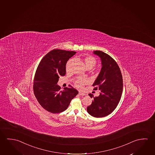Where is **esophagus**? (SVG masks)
<instances>
[{"label": "esophagus", "mask_w": 155, "mask_h": 155, "mask_svg": "<svg viewBox=\"0 0 155 155\" xmlns=\"http://www.w3.org/2000/svg\"><path fill=\"white\" fill-rule=\"evenodd\" d=\"M79 94L80 95H81V96H84V95H86V94L84 93L83 92H81V91H79Z\"/></svg>", "instance_id": "obj_1"}]
</instances>
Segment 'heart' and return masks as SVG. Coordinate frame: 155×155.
I'll return each instance as SVG.
<instances>
[{"instance_id": "heart-1", "label": "heart", "mask_w": 155, "mask_h": 155, "mask_svg": "<svg viewBox=\"0 0 155 155\" xmlns=\"http://www.w3.org/2000/svg\"><path fill=\"white\" fill-rule=\"evenodd\" d=\"M84 61L86 64V67L88 69H91L96 65V59L91 55H87L84 58ZM67 69H68V66L67 67ZM89 81L87 79L84 78H79L76 79L75 81V85L76 87L79 88H83L84 85L88 84Z\"/></svg>"}]
</instances>
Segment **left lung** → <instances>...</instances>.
<instances>
[{"instance_id": "left-lung-1", "label": "left lung", "mask_w": 155, "mask_h": 155, "mask_svg": "<svg viewBox=\"0 0 155 155\" xmlns=\"http://www.w3.org/2000/svg\"><path fill=\"white\" fill-rule=\"evenodd\" d=\"M100 57L102 68L93 86L101 93L97 97L89 95L93 101L87 107V112L95 117H103L113 111L118 105L123 91V79L120 67L115 60L103 52L94 51Z\"/></svg>"}]
</instances>
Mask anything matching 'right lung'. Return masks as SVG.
<instances>
[{
    "label": "right lung",
    "instance_id": "1",
    "mask_svg": "<svg viewBox=\"0 0 155 155\" xmlns=\"http://www.w3.org/2000/svg\"><path fill=\"white\" fill-rule=\"evenodd\" d=\"M76 52L62 49L52 50L40 62L35 73L33 91L37 101L46 110L60 113L66 110L79 91L73 87L61 91L57 84L66 74L67 62Z\"/></svg>",
    "mask_w": 155,
    "mask_h": 155
}]
</instances>
